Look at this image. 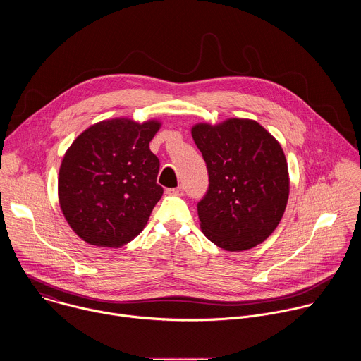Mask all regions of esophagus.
<instances>
[{
  "label": "esophagus",
  "instance_id": "obj_1",
  "mask_svg": "<svg viewBox=\"0 0 361 361\" xmlns=\"http://www.w3.org/2000/svg\"><path fill=\"white\" fill-rule=\"evenodd\" d=\"M184 190L183 187H176V188H167V194L170 195H183Z\"/></svg>",
  "mask_w": 361,
  "mask_h": 361
}]
</instances>
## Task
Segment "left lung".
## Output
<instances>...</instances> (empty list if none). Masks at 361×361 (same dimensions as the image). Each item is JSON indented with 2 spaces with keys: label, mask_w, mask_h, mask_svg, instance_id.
I'll return each mask as SVG.
<instances>
[{
  "label": "left lung",
  "mask_w": 361,
  "mask_h": 361,
  "mask_svg": "<svg viewBox=\"0 0 361 361\" xmlns=\"http://www.w3.org/2000/svg\"><path fill=\"white\" fill-rule=\"evenodd\" d=\"M191 135L209 171L198 201L200 227L227 251L262 244L279 226L290 191L287 160L279 141L254 120L195 124Z\"/></svg>",
  "instance_id": "1"
}]
</instances>
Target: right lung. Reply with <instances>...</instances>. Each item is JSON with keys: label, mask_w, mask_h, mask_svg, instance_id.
Segmentation results:
<instances>
[{"label": "right lung", "mask_w": 361, "mask_h": 361, "mask_svg": "<svg viewBox=\"0 0 361 361\" xmlns=\"http://www.w3.org/2000/svg\"><path fill=\"white\" fill-rule=\"evenodd\" d=\"M160 126L156 120H106L81 133L67 149L59 198L67 223L85 243L117 248L145 227L163 195L160 161L149 149Z\"/></svg>", "instance_id": "obj_1"}]
</instances>
